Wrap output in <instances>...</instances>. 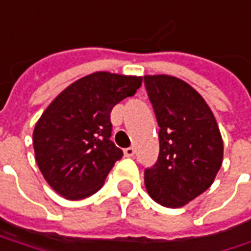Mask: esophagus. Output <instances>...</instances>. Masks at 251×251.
<instances>
[{"label": "esophagus", "mask_w": 251, "mask_h": 251, "mask_svg": "<svg viewBox=\"0 0 251 251\" xmlns=\"http://www.w3.org/2000/svg\"><path fill=\"white\" fill-rule=\"evenodd\" d=\"M124 153H125L126 157H132V156L135 155V148H126L125 151H124Z\"/></svg>", "instance_id": "34e87169"}]
</instances>
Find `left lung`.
Listing matches in <instances>:
<instances>
[{
    "label": "left lung",
    "instance_id": "8db88e82",
    "mask_svg": "<svg viewBox=\"0 0 251 251\" xmlns=\"http://www.w3.org/2000/svg\"><path fill=\"white\" fill-rule=\"evenodd\" d=\"M159 125V157L145 170L151 198L182 207L207 190L223 160V140L213 112L189 83L169 75L143 78Z\"/></svg>",
    "mask_w": 251,
    "mask_h": 251
}]
</instances>
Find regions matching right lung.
I'll return each instance as SVG.
<instances>
[{"mask_svg": "<svg viewBox=\"0 0 251 251\" xmlns=\"http://www.w3.org/2000/svg\"><path fill=\"white\" fill-rule=\"evenodd\" d=\"M142 76L95 72L71 83L41 115L34 129L38 168L69 200L96 193L124 152L111 140L112 108L136 94Z\"/></svg>", "mask_w": 251, "mask_h": 251, "instance_id": "1", "label": "right lung"}]
</instances>
